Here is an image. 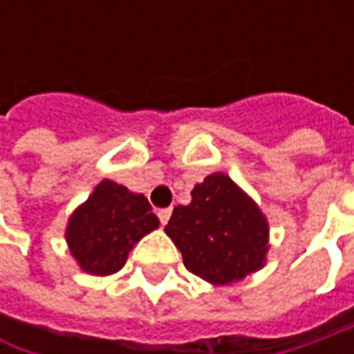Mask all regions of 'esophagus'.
Instances as JSON below:
<instances>
[{
    "instance_id": "34e87169",
    "label": "esophagus",
    "mask_w": 354,
    "mask_h": 354,
    "mask_svg": "<svg viewBox=\"0 0 354 354\" xmlns=\"http://www.w3.org/2000/svg\"><path fill=\"white\" fill-rule=\"evenodd\" d=\"M157 216H159L161 225H167V223H169V216H171V209H159V211H157Z\"/></svg>"
}]
</instances>
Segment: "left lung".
Masks as SVG:
<instances>
[{
    "label": "left lung",
    "mask_w": 354,
    "mask_h": 354,
    "mask_svg": "<svg viewBox=\"0 0 354 354\" xmlns=\"http://www.w3.org/2000/svg\"><path fill=\"white\" fill-rule=\"evenodd\" d=\"M165 232L185 268L212 286H230L262 270L270 250L266 214L218 171L195 185L189 205L173 209Z\"/></svg>",
    "instance_id": "8db88e82"
}]
</instances>
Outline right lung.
Here are the masks:
<instances>
[{"mask_svg":"<svg viewBox=\"0 0 354 354\" xmlns=\"http://www.w3.org/2000/svg\"><path fill=\"white\" fill-rule=\"evenodd\" d=\"M159 228L142 193L102 179L68 216L64 240L78 268L90 276H110L126 264L131 248Z\"/></svg>","mask_w":354,"mask_h":354,"instance_id":"right-lung-1","label":"right lung"}]
</instances>
